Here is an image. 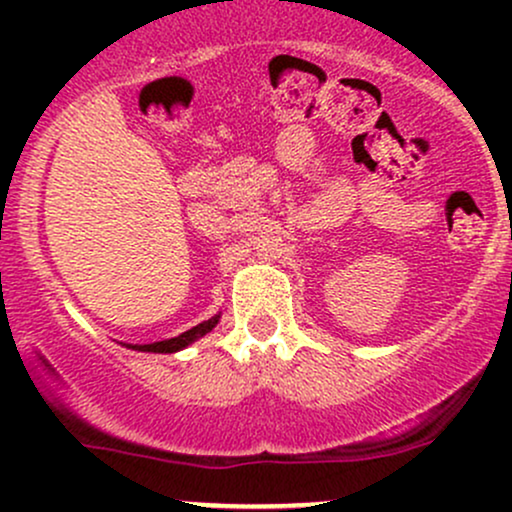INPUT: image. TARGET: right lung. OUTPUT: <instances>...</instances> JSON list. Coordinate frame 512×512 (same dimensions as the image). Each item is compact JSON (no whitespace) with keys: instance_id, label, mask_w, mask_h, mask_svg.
<instances>
[{"instance_id":"right-lung-1","label":"right lung","mask_w":512,"mask_h":512,"mask_svg":"<svg viewBox=\"0 0 512 512\" xmlns=\"http://www.w3.org/2000/svg\"><path fill=\"white\" fill-rule=\"evenodd\" d=\"M219 320H221V313L209 317V320L199 322L197 327H192V330L178 334V337L163 339V342H154V344H125V346H127V349H134V351H149V354H175V351H182L185 346L195 344L197 339H202L204 334H209L216 325H219Z\"/></svg>"}]
</instances>
